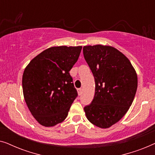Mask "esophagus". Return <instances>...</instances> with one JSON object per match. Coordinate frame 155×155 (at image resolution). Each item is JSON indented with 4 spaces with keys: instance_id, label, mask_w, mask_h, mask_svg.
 I'll use <instances>...</instances> for the list:
<instances>
[{
    "instance_id": "obj_1",
    "label": "esophagus",
    "mask_w": 155,
    "mask_h": 155,
    "mask_svg": "<svg viewBox=\"0 0 155 155\" xmlns=\"http://www.w3.org/2000/svg\"><path fill=\"white\" fill-rule=\"evenodd\" d=\"M78 94L81 95L82 93V89L81 88L78 89Z\"/></svg>"
}]
</instances>
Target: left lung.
I'll return each mask as SVG.
<instances>
[{
	"label": "left lung",
	"instance_id": "left-lung-1",
	"mask_svg": "<svg viewBox=\"0 0 155 155\" xmlns=\"http://www.w3.org/2000/svg\"><path fill=\"white\" fill-rule=\"evenodd\" d=\"M83 55L95 81L94 99L84 110L93 125L108 128L132 104L137 87L136 72L128 58L112 46H84Z\"/></svg>",
	"mask_w": 155,
	"mask_h": 155
}]
</instances>
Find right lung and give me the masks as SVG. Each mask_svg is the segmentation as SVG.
<instances>
[{
    "label": "right lung",
    "instance_id": "add662e5",
    "mask_svg": "<svg viewBox=\"0 0 155 155\" xmlns=\"http://www.w3.org/2000/svg\"><path fill=\"white\" fill-rule=\"evenodd\" d=\"M82 46H61L44 50L30 61L22 75L25 100L36 120L45 127L67 117L78 92L70 71Z\"/></svg>",
    "mask_w": 155,
    "mask_h": 155
}]
</instances>
